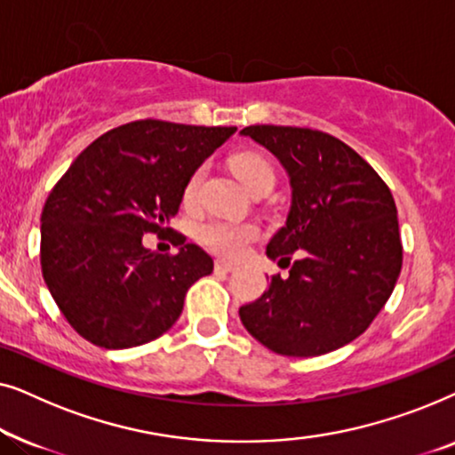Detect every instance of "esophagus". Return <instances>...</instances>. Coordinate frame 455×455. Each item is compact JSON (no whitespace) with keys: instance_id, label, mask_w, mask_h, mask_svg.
<instances>
[{"instance_id":"esophagus-1","label":"esophagus","mask_w":455,"mask_h":455,"mask_svg":"<svg viewBox=\"0 0 455 455\" xmlns=\"http://www.w3.org/2000/svg\"><path fill=\"white\" fill-rule=\"evenodd\" d=\"M235 269V265L228 263V260H215V271H221V273H232Z\"/></svg>"}]
</instances>
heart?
Returning <instances> with one entry per match:
<instances>
[{
  "label": "heart",
  "mask_w": 455,
  "mask_h": 455,
  "mask_svg": "<svg viewBox=\"0 0 455 455\" xmlns=\"http://www.w3.org/2000/svg\"><path fill=\"white\" fill-rule=\"evenodd\" d=\"M232 167L235 176L242 180V184L246 186L248 190H252L254 186L267 182V180H275V172L269 161H267L263 155L259 153H240L232 159ZM204 170L198 167V170L192 172L188 182L184 186V201L192 203L198 195V188H201ZM260 234V228L257 223H238V221H207L204 226L198 229V235H201V242L211 251L221 254V257H240L244 252V248L251 244V242Z\"/></svg>",
  "instance_id": "1"
}]
</instances>
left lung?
Masks as SVG:
<instances>
[{
	"label": "left lung",
	"mask_w": 455,
	"mask_h": 455,
	"mask_svg": "<svg viewBox=\"0 0 455 455\" xmlns=\"http://www.w3.org/2000/svg\"><path fill=\"white\" fill-rule=\"evenodd\" d=\"M290 173L288 223L267 244L290 277H271L240 307L248 333L282 356H321L363 335L402 271L397 209L381 176L335 136L313 128L248 126Z\"/></svg>",
	"instance_id": "1"
}]
</instances>
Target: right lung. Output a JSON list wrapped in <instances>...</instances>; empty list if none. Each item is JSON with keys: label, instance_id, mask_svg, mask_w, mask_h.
<instances>
[{"label": "right lung", "instance_id": "right-lung-1", "mask_svg": "<svg viewBox=\"0 0 455 455\" xmlns=\"http://www.w3.org/2000/svg\"><path fill=\"white\" fill-rule=\"evenodd\" d=\"M235 126L136 120L91 142L49 192L41 213V269L74 331L122 350L148 344L178 321L186 291L213 259L165 228L192 172ZM170 231L178 253L141 246Z\"/></svg>", "mask_w": 455, "mask_h": 455}]
</instances>
